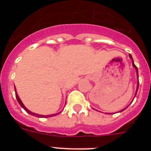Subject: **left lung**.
I'll return each mask as SVG.
<instances>
[{"label":"left lung","mask_w":151,"mask_h":151,"mask_svg":"<svg viewBox=\"0 0 151 151\" xmlns=\"http://www.w3.org/2000/svg\"><path fill=\"white\" fill-rule=\"evenodd\" d=\"M129 57H130L131 60H132V66H134V68H135V69H136V73H137V77H138V68H137V66H136L135 65H134V61H133V59H132V55H131V54H129ZM138 85H139V82H138V85H137V90H136V93H135V95H134V97H135L136 94H137V91H138ZM124 110H125V109H123V110H120V111H119V112H122V111H123Z\"/></svg>","instance_id":"1"}]
</instances>
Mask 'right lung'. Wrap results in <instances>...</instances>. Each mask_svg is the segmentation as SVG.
Returning a JSON list of instances; mask_svg holds the SVG:
<instances>
[{
  "label": "right lung",
  "mask_w": 151,
  "mask_h": 151,
  "mask_svg": "<svg viewBox=\"0 0 151 151\" xmlns=\"http://www.w3.org/2000/svg\"><path fill=\"white\" fill-rule=\"evenodd\" d=\"M15 92H16V97H17V101H18V103H19V105H20V106H22V107L23 108L24 110H26V111L28 113H29V114H31V115L35 116H36V117H45V118H47V117H51V116H57V114H58V113H56V114H52V115L43 116V115H39V114H36V113H32V112H31V111H29V110H28V109H27V108L26 107V106H24V104H22V101H21L20 98H19V97L18 94H17V91H16V88H15Z\"/></svg>",
  "instance_id": "1"
}]
</instances>
